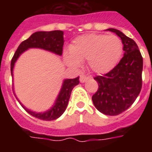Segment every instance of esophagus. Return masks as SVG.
I'll return each instance as SVG.
<instances>
[{
    "label": "esophagus",
    "mask_w": 152,
    "mask_h": 152,
    "mask_svg": "<svg viewBox=\"0 0 152 152\" xmlns=\"http://www.w3.org/2000/svg\"><path fill=\"white\" fill-rule=\"evenodd\" d=\"M88 80V76H86L85 75H80V81L81 83H84L86 81Z\"/></svg>",
    "instance_id": "obj_1"
}]
</instances>
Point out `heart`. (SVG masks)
Masks as SVG:
<instances>
[{
  "instance_id": "obj_1",
  "label": "heart",
  "mask_w": 152,
  "mask_h": 152,
  "mask_svg": "<svg viewBox=\"0 0 152 152\" xmlns=\"http://www.w3.org/2000/svg\"><path fill=\"white\" fill-rule=\"evenodd\" d=\"M123 44L116 35L87 34L74 39L69 50L64 52L65 61L72 68H78L87 60L88 69L95 73L111 71L120 61Z\"/></svg>"
}]
</instances>
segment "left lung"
Instances as JSON below:
<instances>
[{"label": "left lung", "instance_id": "8db88e82", "mask_svg": "<svg viewBox=\"0 0 152 152\" xmlns=\"http://www.w3.org/2000/svg\"><path fill=\"white\" fill-rule=\"evenodd\" d=\"M108 31L120 37L125 53L111 71L94 78L99 88L92 101L99 112L116 116L129 108L141 91L143 57L134 40L117 29Z\"/></svg>", "mask_w": 152, "mask_h": 152}]
</instances>
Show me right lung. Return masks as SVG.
Listing matches in <instances>:
<instances>
[{
	"label": "right lung",
	"instance_id": "add662e5",
	"mask_svg": "<svg viewBox=\"0 0 152 152\" xmlns=\"http://www.w3.org/2000/svg\"><path fill=\"white\" fill-rule=\"evenodd\" d=\"M64 32L62 31H38L32 34L30 38L22 42L16 50L14 56L11 61V74L12 76L14 64L18 57L22 53L29 48H41L46 50L54 53L56 54L61 56L64 45ZM79 76L75 79H67L63 82V85L61 89L59 95L55 102L54 106L50 110L45 113H35L25 108L27 113L34 118L43 121H53L57 119L63 114L66 110L68 102L70 99V95L73 88L78 85ZM21 104V103H20Z\"/></svg>",
	"mask_w": 152,
	"mask_h": 152
}]
</instances>
